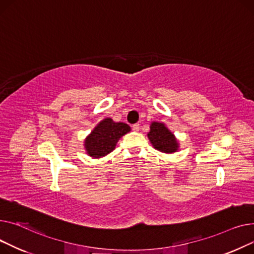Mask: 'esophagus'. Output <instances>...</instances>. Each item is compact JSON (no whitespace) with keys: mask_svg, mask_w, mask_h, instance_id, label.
<instances>
[{"mask_svg":"<svg viewBox=\"0 0 254 254\" xmlns=\"http://www.w3.org/2000/svg\"><path fill=\"white\" fill-rule=\"evenodd\" d=\"M139 128H140V127H139V124H134V125L132 126L133 131H136V132L139 131Z\"/></svg>","mask_w":254,"mask_h":254,"instance_id":"1","label":"esophagus"}]
</instances>
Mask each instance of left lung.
I'll list each match as a JSON object with an SVG mask.
<instances>
[{
  "label": "left lung",
  "mask_w": 254,
  "mask_h": 254,
  "mask_svg": "<svg viewBox=\"0 0 254 254\" xmlns=\"http://www.w3.org/2000/svg\"><path fill=\"white\" fill-rule=\"evenodd\" d=\"M147 138L157 151L165 154H174L180 150V141L168 127L162 123L153 121L150 125Z\"/></svg>",
  "instance_id": "8db88e82"
}]
</instances>
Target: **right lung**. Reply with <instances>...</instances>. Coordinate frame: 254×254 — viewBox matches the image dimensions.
I'll list each match as a JSON object with an SVG mask.
<instances>
[{
	"label": "right lung",
	"mask_w": 254,
	"mask_h": 254,
	"mask_svg": "<svg viewBox=\"0 0 254 254\" xmlns=\"http://www.w3.org/2000/svg\"><path fill=\"white\" fill-rule=\"evenodd\" d=\"M130 130L126 123L115 122L111 118L103 119L84 140L86 154L94 159L109 155L115 150L120 138Z\"/></svg>",
	"instance_id": "obj_1"
}]
</instances>
